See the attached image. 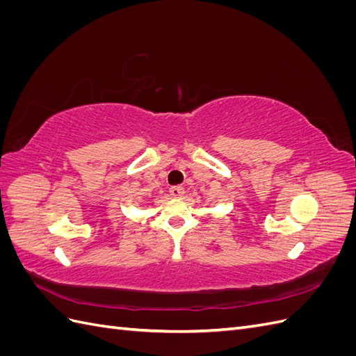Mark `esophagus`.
<instances>
[{"label":"esophagus","instance_id":"obj_1","mask_svg":"<svg viewBox=\"0 0 356 356\" xmlns=\"http://www.w3.org/2000/svg\"><path fill=\"white\" fill-rule=\"evenodd\" d=\"M169 193H170V196L172 197H175V199H181L182 196H184V188L182 187H179V186H175V187H170V190H169Z\"/></svg>","mask_w":356,"mask_h":356}]
</instances>
